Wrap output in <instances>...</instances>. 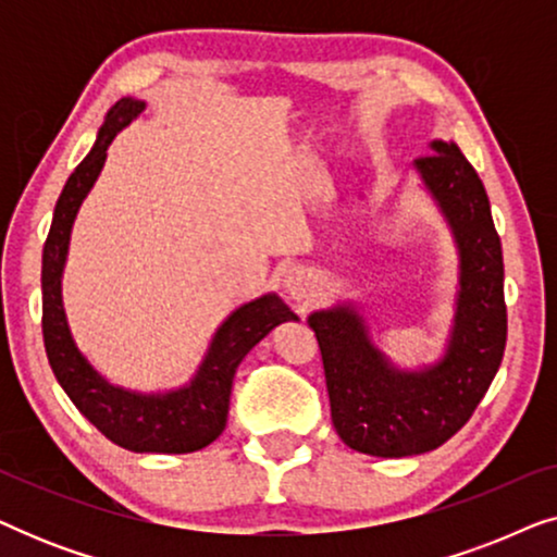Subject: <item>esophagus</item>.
<instances>
[{
  "label": "esophagus",
  "instance_id": "1",
  "mask_svg": "<svg viewBox=\"0 0 557 557\" xmlns=\"http://www.w3.org/2000/svg\"><path fill=\"white\" fill-rule=\"evenodd\" d=\"M314 286H317V278L314 273L309 269H304V265H296V269L286 271L284 276V292L288 299H294L296 304L307 301L311 294H314Z\"/></svg>",
  "mask_w": 557,
  "mask_h": 557
}]
</instances>
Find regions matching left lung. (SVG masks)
<instances>
[{
	"mask_svg": "<svg viewBox=\"0 0 557 557\" xmlns=\"http://www.w3.org/2000/svg\"><path fill=\"white\" fill-rule=\"evenodd\" d=\"M413 172L459 253L454 322L436 362L398 368L370 337L355 301L311 311L332 423L360 454L400 459L446 444L497 375L507 342L505 263L486 189L454 141L433 139Z\"/></svg>",
	"mask_w": 557,
	"mask_h": 557,
	"instance_id": "left-lung-1",
	"label": "left lung"
}]
</instances>
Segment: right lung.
Wrapping results in <instances>:
<instances>
[{"label": "right lung", "instance_id": "1", "mask_svg": "<svg viewBox=\"0 0 557 557\" xmlns=\"http://www.w3.org/2000/svg\"><path fill=\"white\" fill-rule=\"evenodd\" d=\"M144 109L147 103L126 96L106 113L94 149L75 166L58 197L42 248V337L60 387L106 438L136 454H189L200 451L223 433L231 408L233 377L243 357L273 326L296 322L299 317L273 292L240 304L212 334L208 352L189 383L162 393H141L113 385L81 352L63 307V271L73 223L103 170L113 136L132 124Z\"/></svg>", "mask_w": 557, "mask_h": 557}]
</instances>
